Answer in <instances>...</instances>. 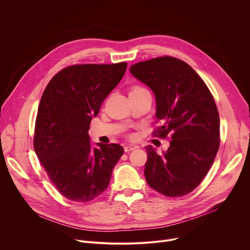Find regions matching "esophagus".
<instances>
[{
    "label": "esophagus",
    "instance_id": "obj_1",
    "mask_svg": "<svg viewBox=\"0 0 250 250\" xmlns=\"http://www.w3.org/2000/svg\"><path fill=\"white\" fill-rule=\"evenodd\" d=\"M125 152H129V151H132V150H134L135 148H136V146H125Z\"/></svg>",
    "mask_w": 250,
    "mask_h": 250
}]
</instances>
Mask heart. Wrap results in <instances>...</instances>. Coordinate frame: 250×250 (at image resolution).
<instances>
[{"label":"heart","instance_id":"obj_1","mask_svg":"<svg viewBox=\"0 0 250 250\" xmlns=\"http://www.w3.org/2000/svg\"><path fill=\"white\" fill-rule=\"evenodd\" d=\"M144 91H147V90L145 87H142L140 85H134V86L131 87L129 94H137V93H141Z\"/></svg>","mask_w":250,"mask_h":250}]
</instances>
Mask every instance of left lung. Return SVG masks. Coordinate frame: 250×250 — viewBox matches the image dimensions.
I'll use <instances>...</instances> for the list:
<instances>
[{"label": "left lung", "mask_w": 250, "mask_h": 250, "mask_svg": "<svg viewBox=\"0 0 250 250\" xmlns=\"http://www.w3.org/2000/svg\"><path fill=\"white\" fill-rule=\"evenodd\" d=\"M130 73L156 98L161 125L153 135L171 137L162 155L146 146L145 176L148 185L167 197L191 193L204 180L220 147V116L211 93L196 71L171 56L135 63Z\"/></svg>", "instance_id": "left-lung-1"}]
</instances>
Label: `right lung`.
<instances>
[{
  "instance_id": "add662e5",
  "label": "right lung",
  "mask_w": 250,
  "mask_h": 250,
  "mask_svg": "<svg viewBox=\"0 0 250 250\" xmlns=\"http://www.w3.org/2000/svg\"><path fill=\"white\" fill-rule=\"evenodd\" d=\"M126 66V62L68 66L53 76L42 96L34 151L57 191L70 201L85 203L100 196L124 154L117 144L100 142L93 148L88 130Z\"/></svg>"
}]
</instances>
